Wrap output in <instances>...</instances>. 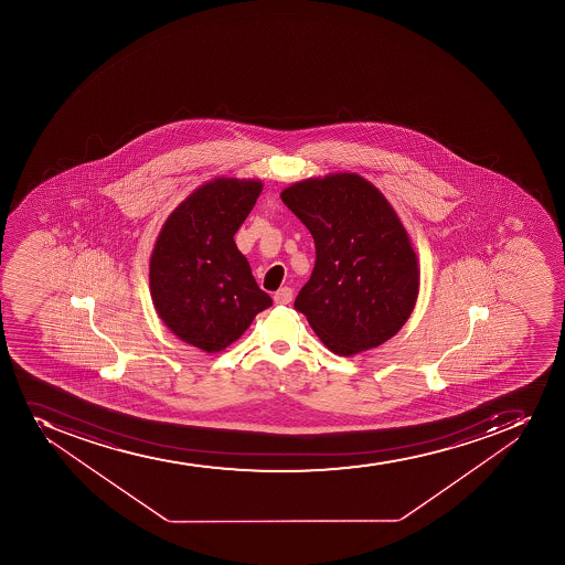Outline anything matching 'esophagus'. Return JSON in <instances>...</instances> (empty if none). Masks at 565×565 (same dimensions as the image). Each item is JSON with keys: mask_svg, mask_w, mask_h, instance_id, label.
<instances>
[{"mask_svg": "<svg viewBox=\"0 0 565 565\" xmlns=\"http://www.w3.org/2000/svg\"><path fill=\"white\" fill-rule=\"evenodd\" d=\"M292 300V289L291 287H281L279 291L274 292V302L281 303V306H287V303H291Z\"/></svg>", "mask_w": 565, "mask_h": 565, "instance_id": "esophagus-1", "label": "esophagus"}]
</instances>
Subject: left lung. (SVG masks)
Listing matches in <instances>:
<instances>
[{
  "label": "left lung",
  "instance_id": "obj_1",
  "mask_svg": "<svg viewBox=\"0 0 565 565\" xmlns=\"http://www.w3.org/2000/svg\"><path fill=\"white\" fill-rule=\"evenodd\" d=\"M281 201L311 232L317 262L295 309L339 355L396 335L418 297V262L407 232L374 185L359 174L292 184Z\"/></svg>",
  "mask_w": 565,
  "mask_h": 565
}]
</instances>
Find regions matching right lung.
<instances>
[{"label": "right lung", "mask_w": 565, "mask_h": 565, "mask_svg": "<svg viewBox=\"0 0 565 565\" xmlns=\"http://www.w3.org/2000/svg\"><path fill=\"white\" fill-rule=\"evenodd\" d=\"M262 188L234 179L202 185L169 215L152 250L149 278L160 319L204 352L230 347L273 306L234 241Z\"/></svg>", "instance_id": "obj_1"}]
</instances>
